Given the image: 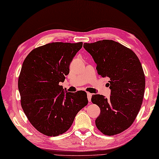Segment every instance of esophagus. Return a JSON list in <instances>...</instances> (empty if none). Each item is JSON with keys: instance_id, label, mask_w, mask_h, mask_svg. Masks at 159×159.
Listing matches in <instances>:
<instances>
[{"instance_id": "obj_1", "label": "esophagus", "mask_w": 159, "mask_h": 159, "mask_svg": "<svg viewBox=\"0 0 159 159\" xmlns=\"http://www.w3.org/2000/svg\"><path fill=\"white\" fill-rule=\"evenodd\" d=\"M91 97H92V94L88 92L87 93V98H88V100H89V102L91 101Z\"/></svg>"}]
</instances>
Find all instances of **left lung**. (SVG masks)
<instances>
[{
	"label": "left lung",
	"instance_id": "obj_1",
	"mask_svg": "<svg viewBox=\"0 0 159 159\" xmlns=\"http://www.w3.org/2000/svg\"><path fill=\"white\" fill-rule=\"evenodd\" d=\"M84 48L96 63L98 73L110 79V98L92 95V102L100 109L95 125L104 135L121 133L132 125L141 107L145 87L142 65L132 50L113 40L85 43Z\"/></svg>",
	"mask_w": 159,
	"mask_h": 159
}]
</instances>
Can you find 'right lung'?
Wrapping results in <instances>:
<instances>
[{
    "instance_id": "1",
    "label": "right lung",
    "mask_w": 159,
    "mask_h": 159,
    "mask_svg": "<svg viewBox=\"0 0 159 159\" xmlns=\"http://www.w3.org/2000/svg\"><path fill=\"white\" fill-rule=\"evenodd\" d=\"M82 42H55L32 50L23 63L18 81L20 104L36 129L48 136L65 133L80 111L87 105L86 93L64 91L59 82Z\"/></svg>"
}]
</instances>
